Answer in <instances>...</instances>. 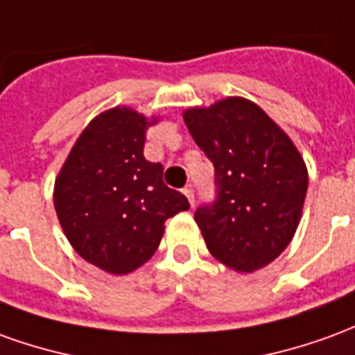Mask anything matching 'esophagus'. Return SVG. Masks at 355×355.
<instances>
[{"mask_svg": "<svg viewBox=\"0 0 355 355\" xmlns=\"http://www.w3.org/2000/svg\"><path fill=\"white\" fill-rule=\"evenodd\" d=\"M182 192H184V196H186V198H188V202H190V205H194L196 196H194V190H192V186H186Z\"/></svg>", "mask_w": 355, "mask_h": 355, "instance_id": "esophagus-1", "label": "esophagus"}]
</instances>
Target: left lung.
<instances>
[{
	"instance_id": "8db88e82",
	"label": "left lung",
	"mask_w": 355,
	"mask_h": 355,
	"mask_svg": "<svg viewBox=\"0 0 355 355\" xmlns=\"http://www.w3.org/2000/svg\"><path fill=\"white\" fill-rule=\"evenodd\" d=\"M184 123L215 169V200L194 213L207 250L234 271L261 269L298 229L307 192L304 159L288 136L242 98L188 109Z\"/></svg>"
}]
</instances>
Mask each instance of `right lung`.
I'll return each instance as SVG.
<instances>
[{
  "instance_id": "obj_1",
  "label": "right lung",
  "mask_w": 355,
  "mask_h": 355,
  "mask_svg": "<svg viewBox=\"0 0 355 355\" xmlns=\"http://www.w3.org/2000/svg\"><path fill=\"white\" fill-rule=\"evenodd\" d=\"M150 123L128 107L84 128L55 180V211L73 248L103 271L125 275L159 246L165 220L190 203L144 157Z\"/></svg>"
}]
</instances>
